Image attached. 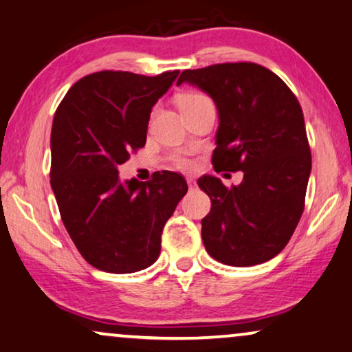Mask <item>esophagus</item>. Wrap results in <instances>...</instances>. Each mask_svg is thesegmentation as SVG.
I'll return each mask as SVG.
<instances>
[{"instance_id": "34e87169", "label": "esophagus", "mask_w": 352, "mask_h": 352, "mask_svg": "<svg viewBox=\"0 0 352 352\" xmlns=\"http://www.w3.org/2000/svg\"><path fill=\"white\" fill-rule=\"evenodd\" d=\"M186 184H188L190 188H193V186H195V180L191 179V177H188V179H186Z\"/></svg>"}]
</instances>
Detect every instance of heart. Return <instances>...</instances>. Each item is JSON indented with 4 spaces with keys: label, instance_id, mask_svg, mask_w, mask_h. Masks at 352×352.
<instances>
[{
    "label": "heart",
    "instance_id": "obj_1",
    "mask_svg": "<svg viewBox=\"0 0 352 352\" xmlns=\"http://www.w3.org/2000/svg\"><path fill=\"white\" fill-rule=\"evenodd\" d=\"M209 98L201 95V93H184L179 98V106L180 109H185V107H190V106H195V104H199V102L203 101H208ZM172 159V164L175 167L179 168H184V170H186V168H190L191 166H193V161L188 156H185V154H173V156L170 157Z\"/></svg>",
    "mask_w": 352,
    "mask_h": 352
}]
</instances>
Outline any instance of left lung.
Instances as JSON below:
<instances>
[{
  "mask_svg": "<svg viewBox=\"0 0 352 352\" xmlns=\"http://www.w3.org/2000/svg\"><path fill=\"white\" fill-rule=\"evenodd\" d=\"M184 82L217 106L214 168L243 172L236 186L212 175L198 180L210 198L201 220L206 251L233 267L267 262L288 245L304 210L312 157L299 101L278 75L254 63L184 70L177 85Z\"/></svg>",
  "mask_w": 352,
  "mask_h": 352,
  "instance_id": "1",
  "label": "left lung"
}]
</instances>
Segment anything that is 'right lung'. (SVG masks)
<instances>
[{
    "label": "right lung",
    "instance_id": "obj_1",
    "mask_svg": "<svg viewBox=\"0 0 352 352\" xmlns=\"http://www.w3.org/2000/svg\"><path fill=\"white\" fill-rule=\"evenodd\" d=\"M179 70L156 77L101 70L67 91L51 129V188L88 264L132 274L156 262L162 228L188 191L175 172L120 182L117 167L146 143L149 114Z\"/></svg>",
    "mask_w": 352,
    "mask_h": 352
}]
</instances>
